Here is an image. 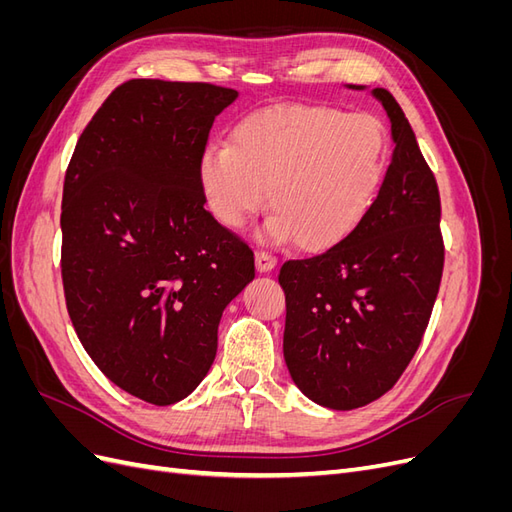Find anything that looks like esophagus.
Returning <instances> with one entry per match:
<instances>
[{"label":"esophagus","instance_id":"1","mask_svg":"<svg viewBox=\"0 0 512 512\" xmlns=\"http://www.w3.org/2000/svg\"><path fill=\"white\" fill-rule=\"evenodd\" d=\"M275 265H277L275 256H271L267 252H258L256 254V271L258 273H269V271L275 269Z\"/></svg>","mask_w":512,"mask_h":512}]
</instances>
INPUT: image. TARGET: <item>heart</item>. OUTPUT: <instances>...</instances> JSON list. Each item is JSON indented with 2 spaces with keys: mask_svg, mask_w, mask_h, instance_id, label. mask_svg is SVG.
<instances>
[{
  "mask_svg": "<svg viewBox=\"0 0 512 512\" xmlns=\"http://www.w3.org/2000/svg\"><path fill=\"white\" fill-rule=\"evenodd\" d=\"M389 134L367 113L324 104H275L241 119L230 145L198 160V185L213 220L241 230L267 205L262 237L320 252L348 237L382 185Z\"/></svg>",
  "mask_w": 512,
  "mask_h": 512,
  "instance_id": "1",
  "label": "heart"
}]
</instances>
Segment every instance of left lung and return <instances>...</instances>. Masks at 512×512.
<instances>
[{"label":"left lung","mask_w":512,"mask_h":512,"mask_svg":"<svg viewBox=\"0 0 512 512\" xmlns=\"http://www.w3.org/2000/svg\"><path fill=\"white\" fill-rule=\"evenodd\" d=\"M371 96L393 138L376 200L331 250L280 271L290 378L331 410L367 406L393 389L421 344L444 265L436 179L395 98L382 87Z\"/></svg>","instance_id":"left-lung-1"}]
</instances>
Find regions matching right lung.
Wrapping results in <instances>:
<instances>
[{
    "label": "right lung",
    "instance_id": "obj_1",
    "mask_svg": "<svg viewBox=\"0 0 512 512\" xmlns=\"http://www.w3.org/2000/svg\"><path fill=\"white\" fill-rule=\"evenodd\" d=\"M239 91L136 79L76 143L61 203L68 314L102 374L156 406L203 382L254 254L205 211L198 160Z\"/></svg>",
    "mask_w": 512,
    "mask_h": 512
}]
</instances>
